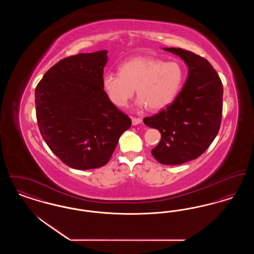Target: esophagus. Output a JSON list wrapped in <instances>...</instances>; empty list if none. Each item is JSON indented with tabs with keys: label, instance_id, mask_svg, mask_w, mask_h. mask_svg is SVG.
<instances>
[{
	"label": "esophagus",
	"instance_id": "34e87169",
	"mask_svg": "<svg viewBox=\"0 0 254 254\" xmlns=\"http://www.w3.org/2000/svg\"><path fill=\"white\" fill-rule=\"evenodd\" d=\"M131 120H132V125H134V126L139 125V124H141L142 121H143L141 118H136V117H132Z\"/></svg>",
	"mask_w": 254,
	"mask_h": 254
}]
</instances>
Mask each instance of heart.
<instances>
[{
    "label": "heart",
    "instance_id": "obj_1",
    "mask_svg": "<svg viewBox=\"0 0 254 254\" xmlns=\"http://www.w3.org/2000/svg\"><path fill=\"white\" fill-rule=\"evenodd\" d=\"M184 80L185 69L180 63L140 56L123 62L119 73L105 74L102 86L115 107L125 108L136 87L141 108L160 110L173 102L181 90Z\"/></svg>",
    "mask_w": 254,
    "mask_h": 254
}]
</instances>
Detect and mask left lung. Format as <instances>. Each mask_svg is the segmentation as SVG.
Returning <instances> with one entry per match:
<instances>
[{
  "mask_svg": "<svg viewBox=\"0 0 254 254\" xmlns=\"http://www.w3.org/2000/svg\"><path fill=\"white\" fill-rule=\"evenodd\" d=\"M185 61L189 76L180 93L144 123L161 133L151 154L163 165H181L201 156L220 129L223 84L208 61L186 49L165 48Z\"/></svg>",
  "mask_w": 254,
  "mask_h": 254,
  "instance_id": "left-lung-1",
  "label": "left lung"
}]
</instances>
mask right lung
<instances>
[{
	"label": "right lung",
	"instance_id": "add662e5",
	"mask_svg": "<svg viewBox=\"0 0 254 254\" xmlns=\"http://www.w3.org/2000/svg\"><path fill=\"white\" fill-rule=\"evenodd\" d=\"M107 51L59 61L35 89L38 127L51 151L75 169L109 163L131 119L115 107L102 86Z\"/></svg>",
	"mask_w": 254,
	"mask_h": 254
}]
</instances>
